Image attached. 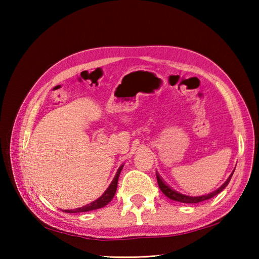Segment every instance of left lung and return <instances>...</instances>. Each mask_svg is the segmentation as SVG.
<instances>
[{
    "label": "left lung",
    "instance_id": "obj_1",
    "mask_svg": "<svg viewBox=\"0 0 259 259\" xmlns=\"http://www.w3.org/2000/svg\"><path fill=\"white\" fill-rule=\"evenodd\" d=\"M233 174H234V171H233ZM233 174L229 176V178L226 180V183H225L221 187V188H218L217 190H214L213 192H210V194H208V195L198 196V197L186 196V195L180 194V192H178V191H176L169 185H167L166 183H164L163 179L160 177V175H158V174H157V181H158L159 188H160V190L163 192V194L166 195L168 198H170V199L176 200V201H179V202H184V203H198V202H201V201H205V200L210 199V198L214 197L216 195H218L219 192L223 191L225 189V187H226L229 184L230 179H232Z\"/></svg>",
    "mask_w": 259,
    "mask_h": 259
}]
</instances>
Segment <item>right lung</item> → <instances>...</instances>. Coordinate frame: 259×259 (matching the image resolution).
Here are the masks:
<instances>
[{
    "label": "right lung",
    "instance_id": "add662e5",
    "mask_svg": "<svg viewBox=\"0 0 259 259\" xmlns=\"http://www.w3.org/2000/svg\"><path fill=\"white\" fill-rule=\"evenodd\" d=\"M122 167L121 166L117 174H115L114 178L112 180V183L110 184V186L108 187V189L103 192V195L98 198L97 200L92 201L91 203H88V205L83 206V207H80V208H75V209H65L63 210L64 212H70V213H75V212H85V211H90V210H95V209H99V208H102L108 203L112 200V198L115 194V190H117V186H118V179H119V176L121 170H122Z\"/></svg>",
    "mask_w": 259,
    "mask_h": 259
}]
</instances>
